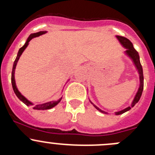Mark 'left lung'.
<instances>
[{"mask_svg":"<svg viewBox=\"0 0 155 155\" xmlns=\"http://www.w3.org/2000/svg\"><path fill=\"white\" fill-rule=\"evenodd\" d=\"M116 37L118 38V40H119L120 43L123 45V46H124L127 48L126 50V53L129 57H130L132 58V60L134 61V64H135L136 67H137V70H138L139 73H140V87H139V90L137 91V94H136L135 98H134V101H133L132 104H131V107H128L126 109H123V110L119 111V112H115L116 115H121V114L124 113V112H127V111L130 110L131 109V107H134L136 104L138 103V101H140V97H141V95L143 94V86H144V77H143V68H142V65L140 64V55H139V53L135 48H134V46H133L132 43L128 39H127L126 37H121V36H116ZM94 105V104H93ZM94 107L96 108L97 110H99L101 112H103V113L107 114V112H104V111L101 110V109H99L97 107H96L95 105H94Z\"/></svg>","mask_w":155,"mask_h":155,"instance_id":"left-lung-1","label":"left lung"}]
</instances>
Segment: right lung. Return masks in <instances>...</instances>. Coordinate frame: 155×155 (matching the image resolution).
<instances>
[{
	"instance_id": "1",
	"label": "right lung",
	"mask_w": 155,
	"mask_h": 155,
	"mask_svg": "<svg viewBox=\"0 0 155 155\" xmlns=\"http://www.w3.org/2000/svg\"><path fill=\"white\" fill-rule=\"evenodd\" d=\"M45 33H46V31H40V32L34 33V34H31V35H30V37H28V39L27 41H26V43H25L24 46H23L21 48H20L19 50H18V54H17L16 58H15V61H14L13 67H12V76H11V82H12V88H13L14 92H15V95H16V96L18 97V99H19L21 101H22V102L24 103V104H25V105H27V106H31V105H33V104H31V103L29 101H28V100L26 99V98L25 97L23 96L22 94H21V93H20V92L18 91V89H17L16 85H15V78H14V73H15V67H16L17 62H18V59H19L20 56H21V54H22V52H23V51H24V50L25 49V48L28 46V43L30 42V40H31L32 38H34V37H39V36L42 35V34H45ZM61 98L62 97H61L60 99H59L58 101H51V102L46 103V104H39V105L34 106L33 109H37V110H44V109H51V108L55 107V106L57 105V104H58V103L60 102L61 101Z\"/></svg>"
}]
</instances>
